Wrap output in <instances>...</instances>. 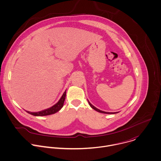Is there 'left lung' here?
Here are the masks:
<instances>
[{
	"mask_svg": "<svg viewBox=\"0 0 161 161\" xmlns=\"http://www.w3.org/2000/svg\"><path fill=\"white\" fill-rule=\"evenodd\" d=\"M88 103H89V105H90V106L93 108V109H94L95 110H96V111H97L98 112H100V113H102V114H117V113H119V112H104V111H102V110H99V109H98L97 108H96L95 107H94L90 102H89V100H88Z\"/></svg>",
	"mask_w": 161,
	"mask_h": 161,
	"instance_id": "left-lung-1",
	"label": "left lung"
}]
</instances>
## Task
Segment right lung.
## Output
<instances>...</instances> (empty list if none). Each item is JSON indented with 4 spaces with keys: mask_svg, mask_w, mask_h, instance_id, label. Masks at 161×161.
<instances>
[{
    "mask_svg": "<svg viewBox=\"0 0 161 161\" xmlns=\"http://www.w3.org/2000/svg\"><path fill=\"white\" fill-rule=\"evenodd\" d=\"M66 90H65V92L63 93V94L62 97H61V98L59 99V100L55 105L52 106L51 107L45 109V110H43L40 112H31L29 111H26V112L28 114H29L32 115H34V116H46V115H52V114H54L58 112L63 107L64 102L65 98H66Z\"/></svg>",
    "mask_w": 161,
    "mask_h": 161,
    "instance_id": "obj_1",
    "label": "right lung"
}]
</instances>
